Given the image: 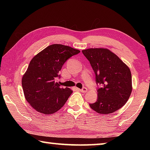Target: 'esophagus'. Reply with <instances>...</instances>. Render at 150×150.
I'll return each mask as SVG.
<instances>
[{"label":"esophagus","instance_id":"esophagus-1","mask_svg":"<svg viewBox=\"0 0 150 150\" xmlns=\"http://www.w3.org/2000/svg\"><path fill=\"white\" fill-rule=\"evenodd\" d=\"M78 90L82 93H86L87 91V88L86 87H83L82 88H79Z\"/></svg>","mask_w":150,"mask_h":150}]
</instances>
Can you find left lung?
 Here are the masks:
<instances>
[{"label":"left lung","instance_id":"obj_1","mask_svg":"<svg viewBox=\"0 0 150 150\" xmlns=\"http://www.w3.org/2000/svg\"><path fill=\"white\" fill-rule=\"evenodd\" d=\"M95 74L98 98L89 104L96 112L107 115L118 110L131 95L132 75L128 66L117 55L104 48H90L82 51Z\"/></svg>","mask_w":150,"mask_h":150}]
</instances>
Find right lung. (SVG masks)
Here are the masks:
<instances>
[{
	"label": "right lung",
	"mask_w": 150,
	"mask_h": 150,
	"mask_svg": "<svg viewBox=\"0 0 150 150\" xmlns=\"http://www.w3.org/2000/svg\"><path fill=\"white\" fill-rule=\"evenodd\" d=\"M80 51L67 45L52 44L32 58L22 79L25 98L35 110L51 115L65 105L73 91L57 82L59 72L69 58Z\"/></svg>",
	"instance_id": "obj_1"
}]
</instances>
